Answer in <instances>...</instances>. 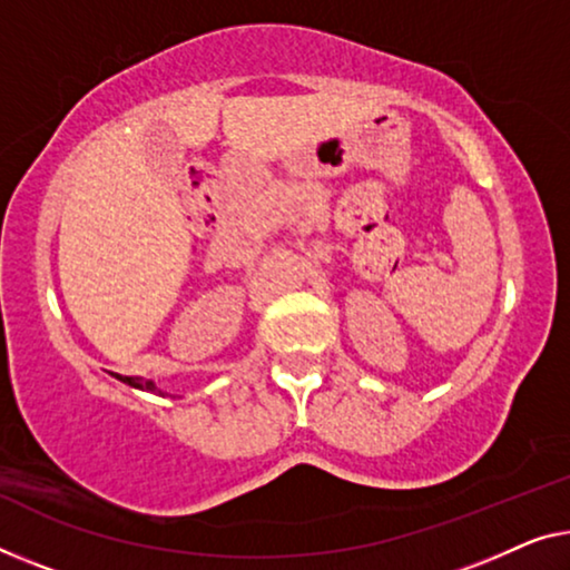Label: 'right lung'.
I'll list each match as a JSON object with an SVG mask.
<instances>
[{"instance_id": "obj_1", "label": "right lung", "mask_w": 570, "mask_h": 570, "mask_svg": "<svg viewBox=\"0 0 570 570\" xmlns=\"http://www.w3.org/2000/svg\"><path fill=\"white\" fill-rule=\"evenodd\" d=\"M115 376L120 379V381H125L127 386L142 389V392H153V394H164V392H160V389H158L156 384H153V381H142L140 376H120V373H115Z\"/></svg>"}]
</instances>
